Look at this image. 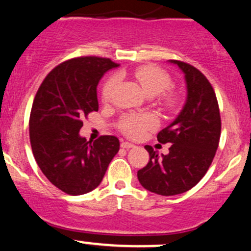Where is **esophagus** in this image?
Returning a JSON list of instances; mask_svg holds the SVG:
<instances>
[{
	"label": "esophagus",
	"mask_w": 251,
	"mask_h": 251,
	"mask_svg": "<svg viewBox=\"0 0 251 251\" xmlns=\"http://www.w3.org/2000/svg\"><path fill=\"white\" fill-rule=\"evenodd\" d=\"M133 147H134V144H132V143H130V142H121V148L131 149Z\"/></svg>",
	"instance_id": "esophagus-1"
}]
</instances>
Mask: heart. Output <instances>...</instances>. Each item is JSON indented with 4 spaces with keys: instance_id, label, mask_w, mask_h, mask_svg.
Instances as JSON below:
<instances>
[{
    "instance_id": "heart-1",
    "label": "heart",
    "mask_w": 251,
    "mask_h": 251,
    "mask_svg": "<svg viewBox=\"0 0 251 251\" xmlns=\"http://www.w3.org/2000/svg\"><path fill=\"white\" fill-rule=\"evenodd\" d=\"M134 78L142 85L143 90L149 96H153L163 92L170 84V78L166 71L162 69L153 67V65H145L139 67L134 70ZM117 84V77L112 76L106 81L102 87V100L109 101L112 98L113 89ZM162 100L164 103L170 106L175 102L176 98L173 92L164 93L162 95ZM157 125V119L152 114H127L121 118L119 123L120 130L131 137H138L148 128L153 127Z\"/></svg>"
}]
</instances>
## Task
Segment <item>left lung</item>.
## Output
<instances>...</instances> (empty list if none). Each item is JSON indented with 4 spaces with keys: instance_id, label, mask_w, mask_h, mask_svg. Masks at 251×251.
Listing matches in <instances>:
<instances>
[{
    "instance_id": "left-lung-1",
    "label": "left lung",
    "mask_w": 251,
    "mask_h": 251,
    "mask_svg": "<svg viewBox=\"0 0 251 251\" xmlns=\"http://www.w3.org/2000/svg\"><path fill=\"white\" fill-rule=\"evenodd\" d=\"M169 62L183 73L186 102L175 120L157 134L159 143L172 144L169 153L159 156L147 145L150 159L137 173L145 189L164 197L189 191L201 180L216 155L222 130L218 101L208 79L187 63Z\"/></svg>"
}]
</instances>
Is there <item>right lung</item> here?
Here are the masks:
<instances>
[{"mask_svg":"<svg viewBox=\"0 0 251 251\" xmlns=\"http://www.w3.org/2000/svg\"><path fill=\"white\" fill-rule=\"evenodd\" d=\"M118 64L108 58L79 57L62 63L43 81L33 101L29 140L35 161L52 184L67 194L92 192L119 151V139L79 136L83 117L98 112V84Z\"/></svg>","mask_w":251,"mask_h":251,"instance_id":"right-lung-1","label":"right lung"}]
</instances>
